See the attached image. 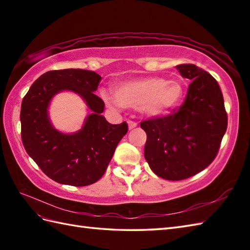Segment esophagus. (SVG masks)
<instances>
[{"mask_svg":"<svg viewBox=\"0 0 250 250\" xmlns=\"http://www.w3.org/2000/svg\"><path fill=\"white\" fill-rule=\"evenodd\" d=\"M128 125H129V130H133L134 128H136V126H137L136 122H134V121H131V120H129V121H128Z\"/></svg>","mask_w":250,"mask_h":250,"instance_id":"1","label":"esophagus"}]
</instances>
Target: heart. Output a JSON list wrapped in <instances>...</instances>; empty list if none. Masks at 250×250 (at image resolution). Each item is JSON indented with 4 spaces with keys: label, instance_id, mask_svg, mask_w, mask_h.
I'll return each mask as SVG.
<instances>
[{
    "label": "heart",
    "instance_id": "b5f03b06",
    "mask_svg": "<svg viewBox=\"0 0 250 250\" xmlns=\"http://www.w3.org/2000/svg\"><path fill=\"white\" fill-rule=\"evenodd\" d=\"M183 97V86L176 79L147 76L122 82L115 87V95L103 91L102 98L109 106L137 109L149 118L167 115Z\"/></svg>",
    "mask_w": 250,
    "mask_h": 250
}]
</instances>
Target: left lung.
Wrapping results in <instances>:
<instances>
[{
	"mask_svg": "<svg viewBox=\"0 0 250 250\" xmlns=\"http://www.w3.org/2000/svg\"><path fill=\"white\" fill-rule=\"evenodd\" d=\"M176 68L191 81L178 110L141 122L147 141L144 156L151 171L167 180H182L213 162L224 137L228 116L216 79L194 64Z\"/></svg>",
	"mask_w": 250,
	"mask_h": 250,
	"instance_id": "8db88e82",
	"label": "left lung"
}]
</instances>
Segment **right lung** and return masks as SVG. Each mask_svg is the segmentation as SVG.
Segmentation results:
<instances>
[{
  "label": "right lung",
  "instance_id": "obj_1",
  "mask_svg": "<svg viewBox=\"0 0 250 250\" xmlns=\"http://www.w3.org/2000/svg\"><path fill=\"white\" fill-rule=\"evenodd\" d=\"M101 76L81 68L49 71L30 87L21 103V140L25 151L55 182L83 187L103 176L128 125H111L102 115L103 100L94 94ZM62 91L78 94L90 114L81 130L63 134L52 125L48 108Z\"/></svg>",
  "mask_w": 250,
  "mask_h": 250
}]
</instances>
